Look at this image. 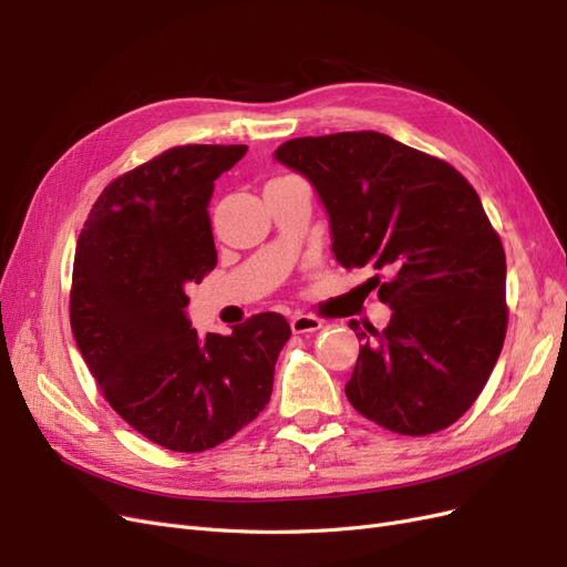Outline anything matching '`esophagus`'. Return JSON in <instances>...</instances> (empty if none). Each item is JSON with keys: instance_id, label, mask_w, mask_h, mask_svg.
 I'll return each mask as SVG.
<instances>
[{"instance_id": "1", "label": "esophagus", "mask_w": 567, "mask_h": 567, "mask_svg": "<svg viewBox=\"0 0 567 567\" xmlns=\"http://www.w3.org/2000/svg\"><path fill=\"white\" fill-rule=\"evenodd\" d=\"M321 329V321L312 315H296L290 319V331L293 333H315Z\"/></svg>"}]
</instances>
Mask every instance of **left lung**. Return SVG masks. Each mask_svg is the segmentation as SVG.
Segmentation results:
<instances>
[{
  "label": "left lung",
  "mask_w": 567,
  "mask_h": 567,
  "mask_svg": "<svg viewBox=\"0 0 567 567\" xmlns=\"http://www.w3.org/2000/svg\"><path fill=\"white\" fill-rule=\"evenodd\" d=\"M305 175L331 219L346 269L375 271L392 317L359 331L350 404L392 433L431 435L458 421L499 359L506 255L483 203L458 169L381 132L300 136L277 148Z\"/></svg>",
  "instance_id": "obj_1"
}]
</instances>
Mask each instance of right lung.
<instances>
[{"instance_id":"add662e5","label":"right lung","mask_w":567,"mask_h":567,"mask_svg":"<svg viewBox=\"0 0 567 567\" xmlns=\"http://www.w3.org/2000/svg\"><path fill=\"white\" fill-rule=\"evenodd\" d=\"M248 146L188 144L113 179L80 231L71 329L106 402L173 452H205L267 406L288 321L262 312L200 338L186 286L217 265L208 203Z\"/></svg>"}]
</instances>
